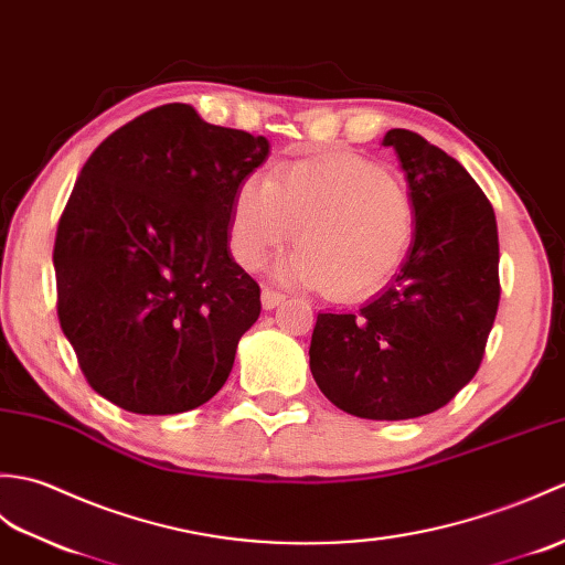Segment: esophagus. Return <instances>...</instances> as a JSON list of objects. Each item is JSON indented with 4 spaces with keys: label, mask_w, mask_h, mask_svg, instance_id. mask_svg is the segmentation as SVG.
I'll return each mask as SVG.
<instances>
[{
    "label": "esophagus",
    "mask_w": 565,
    "mask_h": 565,
    "mask_svg": "<svg viewBox=\"0 0 565 565\" xmlns=\"http://www.w3.org/2000/svg\"><path fill=\"white\" fill-rule=\"evenodd\" d=\"M282 302H285V295L282 292L273 290V287H263V292H260L263 309H275V307L282 305Z\"/></svg>",
    "instance_id": "1"
}]
</instances>
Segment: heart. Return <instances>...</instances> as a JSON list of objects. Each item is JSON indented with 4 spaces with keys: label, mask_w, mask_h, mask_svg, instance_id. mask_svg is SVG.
Masks as SVG:
<instances>
[{
    "label": "heart",
    "mask_w": 565,
    "mask_h": 565,
    "mask_svg": "<svg viewBox=\"0 0 565 565\" xmlns=\"http://www.w3.org/2000/svg\"><path fill=\"white\" fill-rule=\"evenodd\" d=\"M413 224V203L394 177L355 154H326L285 164L273 179H244L232 198L230 236L236 260L254 270L297 230L302 248L280 263L282 278L358 299L392 278Z\"/></svg>",
    "instance_id": "b5f03b06"
}]
</instances>
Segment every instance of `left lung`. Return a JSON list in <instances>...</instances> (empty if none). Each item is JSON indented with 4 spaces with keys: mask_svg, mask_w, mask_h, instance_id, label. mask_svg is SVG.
Wrapping results in <instances>:
<instances>
[{
    "mask_svg": "<svg viewBox=\"0 0 565 565\" xmlns=\"http://www.w3.org/2000/svg\"><path fill=\"white\" fill-rule=\"evenodd\" d=\"M413 203L411 248L355 315H319L309 367L323 396L358 418L408 420L443 408L483 360L500 302L495 212L457 159L388 130Z\"/></svg>",
    "mask_w": 565,
    "mask_h": 565,
    "instance_id": "left-lung-1",
    "label": "left lung"
}]
</instances>
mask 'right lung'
I'll return each instance as SVG.
<instances>
[{
	"instance_id": "obj_1",
	"label": "right lung",
	"mask_w": 565,
	"mask_h": 565,
	"mask_svg": "<svg viewBox=\"0 0 565 565\" xmlns=\"http://www.w3.org/2000/svg\"><path fill=\"white\" fill-rule=\"evenodd\" d=\"M268 152L266 137L167 104L86 159L57 224V317L110 404L171 416L227 382L260 315V287L230 250L232 198Z\"/></svg>"
}]
</instances>
